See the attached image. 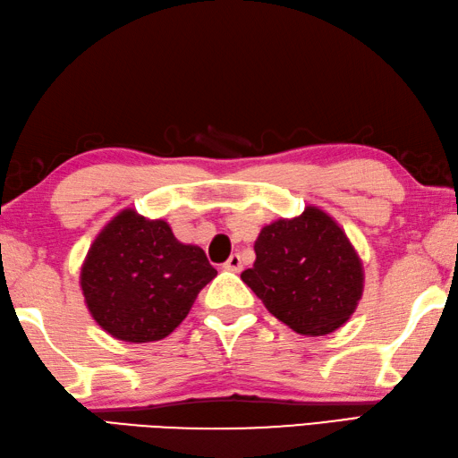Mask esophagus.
I'll return each instance as SVG.
<instances>
[{"mask_svg": "<svg viewBox=\"0 0 458 458\" xmlns=\"http://www.w3.org/2000/svg\"><path fill=\"white\" fill-rule=\"evenodd\" d=\"M224 268H226L228 272H240L242 270V260H240V254H232L226 264H224Z\"/></svg>", "mask_w": 458, "mask_h": 458, "instance_id": "1", "label": "esophagus"}]
</instances>
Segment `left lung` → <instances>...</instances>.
Returning <instances> with one entry per match:
<instances>
[{
  "label": "left lung",
  "instance_id": "obj_1",
  "mask_svg": "<svg viewBox=\"0 0 458 458\" xmlns=\"http://www.w3.org/2000/svg\"><path fill=\"white\" fill-rule=\"evenodd\" d=\"M254 252V266L240 278L298 335H330L354 314L364 290L362 260L322 208L309 204L301 216L270 222Z\"/></svg>",
  "mask_w": 458,
  "mask_h": 458
}]
</instances>
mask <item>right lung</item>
<instances>
[{"mask_svg":"<svg viewBox=\"0 0 458 458\" xmlns=\"http://www.w3.org/2000/svg\"><path fill=\"white\" fill-rule=\"evenodd\" d=\"M216 274L202 248L182 244L168 222L126 208L91 242L80 286L99 328L142 344L172 335Z\"/></svg>","mask_w":458,"mask_h":458,"instance_id":"add662e5","label":"right lung"}]
</instances>
